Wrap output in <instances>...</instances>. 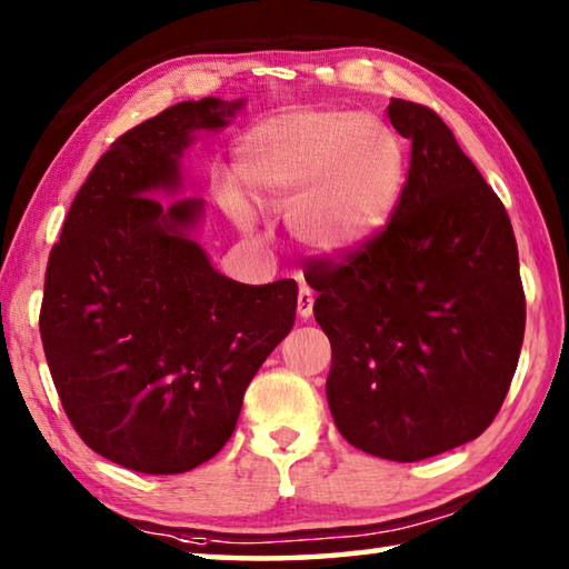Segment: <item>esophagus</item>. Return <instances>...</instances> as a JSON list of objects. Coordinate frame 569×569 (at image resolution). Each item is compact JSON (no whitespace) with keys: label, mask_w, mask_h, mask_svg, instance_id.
Segmentation results:
<instances>
[{"label":"esophagus","mask_w":569,"mask_h":569,"mask_svg":"<svg viewBox=\"0 0 569 569\" xmlns=\"http://www.w3.org/2000/svg\"><path fill=\"white\" fill-rule=\"evenodd\" d=\"M313 301H316V296H313L311 288L301 286V291H298V316H301V319H311Z\"/></svg>","instance_id":"esophagus-1"}]
</instances>
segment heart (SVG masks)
Listing matches in <instances>:
<instances>
[{
  "instance_id": "heart-1",
  "label": "heart",
  "mask_w": 569,
  "mask_h": 569,
  "mask_svg": "<svg viewBox=\"0 0 569 569\" xmlns=\"http://www.w3.org/2000/svg\"><path fill=\"white\" fill-rule=\"evenodd\" d=\"M238 176L256 203L288 208L298 246L336 256L389 218L403 180V150L397 134L373 118L298 110L246 134ZM230 208L246 228L253 226L240 200H230Z\"/></svg>"
}]
</instances>
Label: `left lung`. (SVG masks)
<instances>
[{"label": "left lung", "instance_id": "1", "mask_svg": "<svg viewBox=\"0 0 569 569\" xmlns=\"http://www.w3.org/2000/svg\"><path fill=\"white\" fill-rule=\"evenodd\" d=\"M411 162L387 226L306 266L331 341L326 397L341 437L391 461L477 439L502 409L525 339L512 223L447 122L389 102Z\"/></svg>", "mask_w": 569, "mask_h": 569}]
</instances>
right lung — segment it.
<instances>
[{"mask_svg":"<svg viewBox=\"0 0 569 569\" xmlns=\"http://www.w3.org/2000/svg\"><path fill=\"white\" fill-rule=\"evenodd\" d=\"M243 100L180 102L120 134L74 196L50 250L40 336L62 409L100 457L182 475L226 447L256 371L296 321L291 278L220 276L186 233L198 200L162 210L178 156Z\"/></svg>","mask_w":569,"mask_h":569,"instance_id":"right-lung-1","label":"right lung"}]
</instances>
